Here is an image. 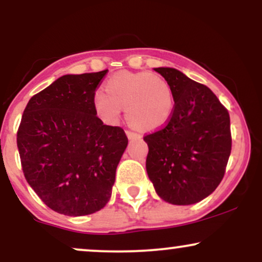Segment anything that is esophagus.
Returning a JSON list of instances; mask_svg holds the SVG:
<instances>
[{
	"mask_svg": "<svg viewBox=\"0 0 262 262\" xmlns=\"http://www.w3.org/2000/svg\"><path fill=\"white\" fill-rule=\"evenodd\" d=\"M125 134H127V137L129 138V139H138V138H140L139 134L134 133V132H130V130H127L125 132Z\"/></svg>",
	"mask_w": 262,
	"mask_h": 262,
	"instance_id": "esophagus-1",
	"label": "esophagus"
}]
</instances>
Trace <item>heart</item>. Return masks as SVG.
Listing matches in <instances>:
<instances>
[{
    "instance_id": "b5f03b06",
    "label": "heart",
    "mask_w": 262,
    "mask_h": 262,
    "mask_svg": "<svg viewBox=\"0 0 262 262\" xmlns=\"http://www.w3.org/2000/svg\"><path fill=\"white\" fill-rule=\"evenodd\" d=\"M175 107L173 92L164 77L150 73L121 71L106 83V92L93 96V108L103 122L116 123L125 108L135 128L155 130L170 121Z\"/></svg>"
}]
</instances>
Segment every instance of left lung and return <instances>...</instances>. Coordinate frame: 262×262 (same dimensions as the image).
<instances>
[{"mask_svg": "<svg viewBox=\"0 0 262 262\" xmlns=\"http://www.w3.org/2000/svg\"><path fill=\"white\" fill-rule=\"evenodd\" d=\"M169 82L175 107L167 124L144 137L146 172L161 200L188 206L223 179L231 150L228 111L207 86L172 68L154 69Z\"/></svg>", "mask_w": 262, "mask_h": 262, "instance_id": "obj_1", "label": "left lung"}]
</instances>
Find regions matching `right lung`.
<instances>
[{"instance_id": "1", "label": "right lung", "mask_w": 262, "mask_h": 262, "mask_svg": "<svg viewBox=\"0 0 262 262\" xmlns=\"http://www.w3.org/2000/svg\"><path fill=\"white\" fill-rule=\"evenodd\" d=\"M108 70L64 75L29 100L17 133L29 186L49 208L80 217L103 208L128 145L121 127L103 124L93 96Z\"/></svg>"}]
</instances>
